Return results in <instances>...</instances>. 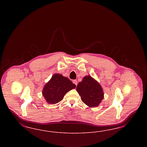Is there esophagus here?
Wrapping results in <instances>:
<instances>
[{
    "label": "esophagus",
    "mask_w": 147,
    "mask_h": 147,
    "mask_svg": "<svg viewBox=\"0 0 147 147\" xmlns=\"http://www.w3.org/2000/svg\"><path fill=\"white\" fill-rule=\"evenodd\" d=\"M73 83H74V84H75L76 86L77 85V80H73Z\"/></svg>",
    "instance_id": "esophagus-1"
}]
</instances>
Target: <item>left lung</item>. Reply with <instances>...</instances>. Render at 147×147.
<instances>
[{
    "instance_id": "1",
    "label": "left lung",
    "mask_w": 147,
    "mask_h": 147,
    "mask_svg": "<svg viewBox=\"0 0 147 147\" xmlns=\"http://www.w3.org/2000/svg\"><path fill=\"white\" fill-rule=\"evenodd\" d=\"M77 91L82 101L90 107H97L104 98L101 85L90 76H86L77 86Z\"/></svg>"
}]
</instances>
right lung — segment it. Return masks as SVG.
Here are the masks:
<instances>
[{
    "label": "right lung",
    "instance_id": "obj_1",
    "mask_svg": "<svg viewBox=\"0 0 147 147\" xmlns=\"http://www.w3.org/2000/svg\"><path fill=\"white\" fill-rule=\"evenodd\" d=\"M76 86L71 81L62 74H55L45 85L42 95L49 104H56L62 100L64 95Z\"/></svg>",
    "mask_w": 147,
    "mask_h": 147
}]
</instances>
